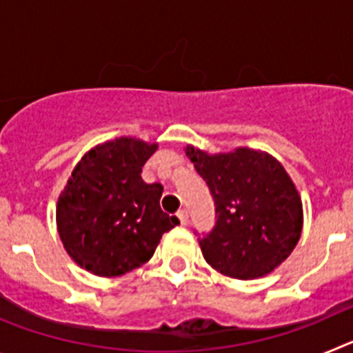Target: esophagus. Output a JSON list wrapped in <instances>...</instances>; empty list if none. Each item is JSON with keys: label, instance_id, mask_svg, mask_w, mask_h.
I'll use <instances>...</instances> for the list:
<instances>
[{"label": "esophagus", "instance_id": "obj_1", "mask_svg": "<svg viewBox=\"0 0 353 353\" xmlns=\"http://www.w3.org/2000/svg\"><path fill=\"white\" fill-rule=\"evenodd\" d=\"M176 217H179L180 224H187V223H189V212H187L185 208H182V210H179V214H176Z\"/></svg>", "mask_w": 353, "mask_h": 353}]
</instances>
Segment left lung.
I'll use <instances>...</instances> for the list:
<instances>
[{"label":"left lung","mask_w":353,"mask_h":353,"mask_svg":"<svg viewBox=\"0 0 353 353\" xmlns=\"http://www.w3.org/2000/svg\"><path fill=\"white\" fill-rule=\"evenodd\" d=\"M185 154L214 199V226L198 239L205 260L236 279L265 276L285 261L302 232L301 198L285 168L249 148L207 155L187 146Z\"/></svg>","instance_id":"8db88e82"}]
</instances>
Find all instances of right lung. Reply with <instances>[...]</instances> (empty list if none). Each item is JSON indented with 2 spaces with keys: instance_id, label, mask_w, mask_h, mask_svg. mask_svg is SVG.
Returning a JSON list of instances; mask_svg holds the SVG:
<instances>
[{
  "instance_id": "add662e5",
  "label": "right lung",
  "mask_w": 353,
  "mask_h": 353,
  "mask_svg": "<svg viewBox=\"0 0 353 353\" xmlns=\"http://www.w3.org/2000/svg\"><path fill=\"white\" fill-rule=\"evenodd\" d=\"M155 148L132 138L97 146L81 159L61 192L58 233L68 254L92 274L113 277L138 269L180 223L162 212L161 183L141 179Z\"/></svg>"
}]
</instances>
